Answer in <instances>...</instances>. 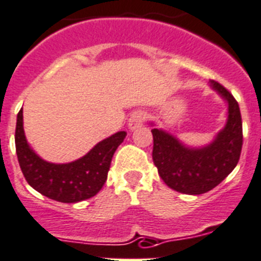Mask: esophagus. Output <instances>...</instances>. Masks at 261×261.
Wrapping results in <instances>:
<instances>
[{
    "instance_id": "esophagus-1",
    "label": "esophagus",
    "mask_w": 261,
    "mask_h": 261,
    "mask_svg": "<svg viewBox=\"0 0 261 261\" xmlns=\"http://www.w3.org/2000/svg\"><path fill=\"white\" fill-rule=\"evenodd\" d=\"M146 118H147L146 112L142 111V110H137V111L132 112V115L129 116V120H128L129 129L133 130V129L140 128V126L145 123Z\"/></svg>"
}]
</instances>
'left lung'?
<instances>
[{"instance_id": "8db88e82", "label": "left lung", "mask_w": 261, "mask_h": 261, "mask_svg": "<svg viewBox=\"0 0 261 261\" xmlns=\"http://www.w3.org/2000/svg\"><path fill=\"white\" fill-rule=\"evenodd\" d=\"M210 83L229 105L228 123L211 145L189 149L173 136L151 129L152 160L159 176L169 188L184 194H203L216 188L236 168L242 151V118L238 102L221 84L215 80Z\"/></svg>"}]
</instances>
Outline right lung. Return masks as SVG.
<instances>
[{
    "label": "right lung",
    "mask_w": 261,
    "mask_h": 261,
    "mask_svg": "<svg viewBox=\"0 0 261 261\" xmlns=\"http://www.w3.org/2000/svg\"><path fill=\"white\" fill-rule=\"evenodd\" d=\"M125 136V132L115 133L72 163H49L36 155L27 143L23 129V110H20L15 129L16 155L25 180L35 190L58 202L76 203L94 197L101 190L107 180L114 152Z\"/></svg>",
    "instance_id": "add662e5"
}]
</instances>
